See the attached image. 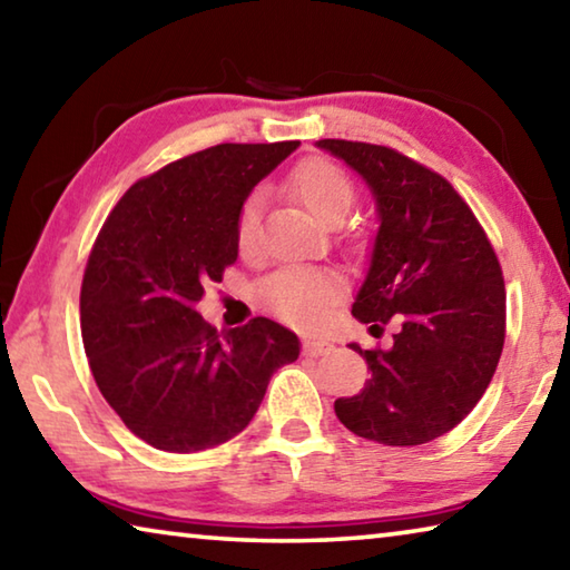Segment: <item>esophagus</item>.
<instances>
[{"mask_svg":"<svg viewBox=\"0 0 570 570\" xmlns=\"http://www.w3.org/2000/svg\"><path fill=\"white\" fill-rule=\"evenodd\" d=\"M334 350V344L324 342V340H304V354L306 356H322L330 354Z\"/></svg>","mask_w":570,"mask_h":570,"instance_id":"34e87169","label":"esophagus"}]
</instances>
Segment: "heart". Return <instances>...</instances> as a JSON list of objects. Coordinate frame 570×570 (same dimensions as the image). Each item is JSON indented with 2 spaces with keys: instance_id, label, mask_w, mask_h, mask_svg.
Returning <instances> with one entry per match:
<instances>
[{
  "instance_id": "b5f03b06",
  "label": "heart",
  "mask_w": 570,
  "mask_h": 570,
  "mask_svg": "<svg viewBox=\"0 0 570 570\" xmlns=\"http://www.w3.org/2000/svg\"><path fill=\"white\" fill-rule=\"evenodd\" d=\"M288 188L308 214L324 226H336L350 214L354 204V186L346 173L326 158H308L298 163ZM258 226H262V204L258 196H250L238 214L236 244L244 254H254L258 246ZM340 294V282L324 272H304V268H286L268 276L258 286V302L282 320L312 326L322 320L326 308Z\"/></svg>"
}]
</instances>
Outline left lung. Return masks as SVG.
<instances>
[{
    "label": "left lung",
    "mask_w": 570,
    "mask_h": 570,
    "mask_svg": "<svg viewBox=\"0 0 570 570\" xmlns=\"http://www.w3.org/2000/svg\"><path fill=\"white\" fill-rule=\"evenodd\" d=\"M360 176L377 208L370 268L352 314L370 330L400 322L387 350L360 352L372 377L334 412L354 435L424 445L468 417L505 342V284L485 230L450 183L402 153L316 140Z\"/></svg>",
    "instance_id": "obj_1"
}]
</instances>
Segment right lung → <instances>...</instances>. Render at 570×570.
<instances>
[{
    "instance_id": "1",
    "label": "right lung",
    "mask_w": 570,
    "mask_h": 570,
    "mask_svg": "<svg viewBox=\"0 0 570 570\" xmlns=\"http://www.w3.org/2000/svg\"><path fill=\"white\" fill-rule=\"evenodd\" d=\"M298 140L220 142L130 186L85 268L80 326L102 397L132 435L166 452L236 438L298 336L266 316L216 332L196 312L238 258L248 193Z\"/></svg>"
}]
</instances>
